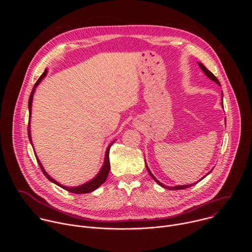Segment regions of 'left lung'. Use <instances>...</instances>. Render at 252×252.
I'll list each match as a JSON object with an SVG mask.
<instances>
[{
	"label": "left lung",
	"instance_id": "obj_1",
	"mask_svg": "<svg viewBox=\"0 0 252 252\" xmlns=\"http://www.w3.org/2000/svg\"><path fill=\"white\" fill-rule=\"evenodd\" d=\"M198 65H199V66H200V68H201V69L203 70V73L205 74V76H206V77H208V78H209V79H210L211 81L215 82V83H217L218 85H220V83L219 82V80L217 79V77H215V76H214V75H213V74L211 73V71H210V70H208V69H207V68H206V67H205V66H204V65H203V64H202L201 63H198ZM146 166H147V169H148V171H149L150 175H151V176H152V177H153V178L155 179V182H156V183H158V185H159L160 187H162V188H164V189H169V190H172V189H175V190H176V189H185L190 188V187H192V186H194V185L196 184V183H194V184H191V185H187V186H177V187H166V186L162 185V184H161V183H160L159 181H158V179H157V178L155 177V175H154V174L152 173V171L150 170V168H149L148 164H146ZM210 171H211V170H210ZM210 171H209V172H210ZM209 172H208V173H209ZM208 173H207V174H208ZM207 174H206V175H207ZM204 177H205V176H203L202 178H204ZM202 178H201V179H202ZM198 182H200V181H198Z\"/></svg>",
	"mask_w": 252,
	"mask_h": 252
}]
</instances>
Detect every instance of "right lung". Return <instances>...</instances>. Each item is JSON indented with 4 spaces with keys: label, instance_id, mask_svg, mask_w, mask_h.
<instances>
[{
    "label": "right lung",
    "instance_id": "1",
    "mask_svg": "<svg viewBox=\"0 0 252 252\" xmlns=\"http://www.w3.org/2000/svg\"><path fill=\"white\" fill-rule=\"evenodd\" d=\"M47 73H48V69L46 68V69H45V71L43 73V75L39 78V80L37 81V83L34 84V86H33V88H32V93H31V94H30V98H29V126H28V135H29V139H30V142H31V145H32V137H31V128H30L31 126H30V121H31V113H32V95H33V93H34V91H35V88L38 87V85H39V84L42 82V80L46 77ZM114 142H115V141H113V142L111 143V145H109V147H107V149H106L105 156H104L103 165H102V167L100 168L99 172L95 175V177H94V178H93V179H92V181H90V182H88V183H86V184H84V185H82V186H80V187L68 188V187H64V186L61 185L60 183H58L57 181H55V179H54L53 177H51V176L47 173V171H46V170H45V168L43 167V165H42L41 161L39 160V158H38L37 155H35V158H37L38 163H39V165H40V167H41V169H42L43 173L46 175V177L49 179L50 182L54 183L55 185H57V186L61 187L62 189H65V190H67V191H69V192H71V193H77V194H81V193H89V192H92V191L95 190L97 188H99V187H100V186H101V185L106 181L107 175H109L110 168H111V164H110V158H109V155H110V149H111V147H112V145H113Z\"/></svg>",
    "mask_w": 252,
    "mask_h": 252
}]
</instances>
